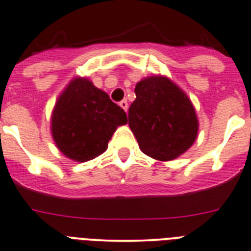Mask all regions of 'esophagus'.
Returning a JSON list of instances; mask_svg holds the SVG:
<instances>
[{"mask_svg": "<svg viewBox=\"0 0 251 251\" xmlns=\"http://www.w3.org/2000/svg\"><path fill=\"white\" fill-rule=\"evenodd\" d=\"M120 106H121V107H123L124 110H125L126 112H127V109H128L127 101H126V100H123V101H121V102H120Z\"/></svg>", "mask_w": 251, "mask_h": 251, "instance_id": "obj_1", "label": "esophagus"}]
</instances>
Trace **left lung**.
I'll use <instances>...</instances> for the list:
<instances>
[{
    "mask_svg": "<svg viewBox=\"0 0 251 251\" xmlns=\"http://www.w3.org/2000/svg\"><path fill=\"white\" fill-rule=\"evenodd\" d=\"M128 109V126L144 153L160 161L174 160L194 144L199 123L186 94L165 76L136 83Z\"/></svg>",
    "mask_w": 251,
    "mask_h": 251,
    "instance_id": "obj_1",
    "label": "left lung"
}]
</instances>
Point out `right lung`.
<instances>
[{"label": "right lung", "mask_w": 251, "mask_h": 251, "mask_svg": "<svg viewBox=\"0 0 251 251\" xmlns=\"http://www.w3.org/2000/svg\"><path fill=\"white\" fill-rule=\"evenodd\" d=\"M127 123L125 111L95 87L89 78L76 77L60 95L51 117L58 150L69 159L85 162L101 155L117 126Z\"/></svg>", "instance_id": "right-lung-1"}]
</instances>
